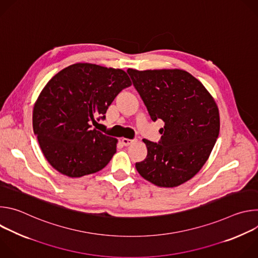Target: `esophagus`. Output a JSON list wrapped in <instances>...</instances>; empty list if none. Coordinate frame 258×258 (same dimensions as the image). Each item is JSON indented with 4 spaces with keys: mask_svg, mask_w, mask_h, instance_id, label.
<instances>
[{
    "mask_svg": "<svg viewBox=\"0 0 258 258\" xmlns=\"http://www.w3.org/2000/svg\"><path fill=\"white\" fill-rule=\"evenodd\" d=\"M136 142H138L137 139H135V140H131V139H126V138H122V139H121V143H122L124 146H130V145H132V144H134V143H136Z\"/></svg>",
    "mask_w": 258,
    "mask_h": 258,
    "instance_id": "1",
    "label": "esophagus"
}]
</instances>
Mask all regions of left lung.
Returning a JSON list of instances; mask_svg holds the SVG:
<instances>
[{"label": "left lung", "instance_id": "1", "mask_svg": "<svg viewBox=\"0 0 258 258\" xmlns=\"http://www.w3.org/2000/svg\"><path fill=\"white\" fill-rule=\"evenodd\" d=\"M153 121L164 127L159 144L144 139L147 157L138 172L155 186L177 187L207 161L219 134L218 107L206 88L181 69H127Z\"/></svg>", "mask_w": 258, "mask_h": 258}]
</instances>
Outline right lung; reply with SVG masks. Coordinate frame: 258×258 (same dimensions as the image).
<instances>
[{
  "label": "right lung",
  "instance_id": "obj_1",
  "mask_svg": "<svg viewBox=\"0 0 258 258\" xmlns=\"http://www.w3.org/2000/svg\"><path fill=\"white\" fill-rule=\"evenodd\" d=\"M130 86L124 70L92 63L72 64L48 82L34 103L32 127L57 171L81 177L109 163L118 141L92 130L91 122L98 115L104 119L115 97Z\"/></svg>",
  "mask_w": 258,
  "mask_h": 258
}]
</instances>
